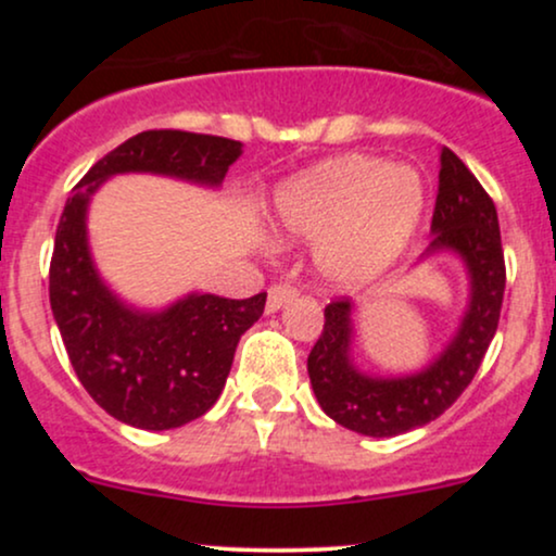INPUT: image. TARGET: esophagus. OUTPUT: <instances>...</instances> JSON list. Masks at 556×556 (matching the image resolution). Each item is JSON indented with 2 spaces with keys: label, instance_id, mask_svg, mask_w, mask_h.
Instances as JSON below:
<instances>
[{
  "label": "esophagus",
  "instance_id": "esophagus-1",
  "mask_svg": "<svg viewBox=\"0 0 556 556\" xmlns=\"http://www.w3.org/2000/svg\"><path fill=\"white\" fill-rule=\"evenodd\" d=\"M298 295V290L295 287H290V285H271L269 287V300H266V314H277L279 308H282L285 303H290L292 298Z\"/></svg>",
  "mask_w": 556,
  "mask_h": 556
}]
</instances>
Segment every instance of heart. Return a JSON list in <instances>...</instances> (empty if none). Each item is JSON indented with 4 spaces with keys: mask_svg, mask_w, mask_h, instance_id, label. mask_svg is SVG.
I'll list each match as a JSON object with an SVG mask.
<instances>
[{
    "mask_svg": "<svg viewBox=\"0 0 556 556\" xmlns=\"http://www.w3.org/2000/svg\"><path fill=\"white\" fill-rule=\"evenodd\" d=\"M429 188L418 169L381 156L327 159L277 185L271 229L314 242V269L327 287L361 290L405 256L424 222Z\"/></svg>",
    "mask_w": 556,
    "mask_h": 556,
    "instance_id": "obj_1",
    "label": "heart"
}]
</instances>
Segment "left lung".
<instances>
[{
    "mask_svg": "<svg viewBox=\"0 0 556 556\" xmlns=\"http://www.w3.org/2000/svg\"><path fill=\"white\" fill-rule=\"evenodd\" d=\"M452 256L468 274V300L450 342L410 374H371L355 361V305L337 300L324 311V331L308 355L314 394L331 420L363 437L420 429L452 405L486 355L500 324L504 253L496 208L470 169L442 149L431 242L424 261Z\"/></svg>",
    "mask_w": 556,
    "mask_h": 556,
    "instance_id": "1",
    "label": "left lung"
}]
</instances>
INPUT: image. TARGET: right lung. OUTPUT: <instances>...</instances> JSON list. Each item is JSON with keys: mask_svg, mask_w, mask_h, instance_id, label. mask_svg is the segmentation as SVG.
<instances>
[{"mask_svg": "<svg viewBox=\"0 0 556 556\" xmlns=\"http://www.w3.org/2000/svg\"><path fill=\"white\" fill-rule=\"evenodd\" d=\"M240 154V140L138 132L99 159L67 198L49 269L52 314L80 384L127 426L167 431L212 410L240 337L264 314L266 292L248 300L188 292L162 308L127 303L96 266L88 208L117 175H159L219 190Z\"/></svg>", "mask_w": 556, "mask_h": 556, "instance_id": "add662e5", "label": "right lung"}]
</instances>
